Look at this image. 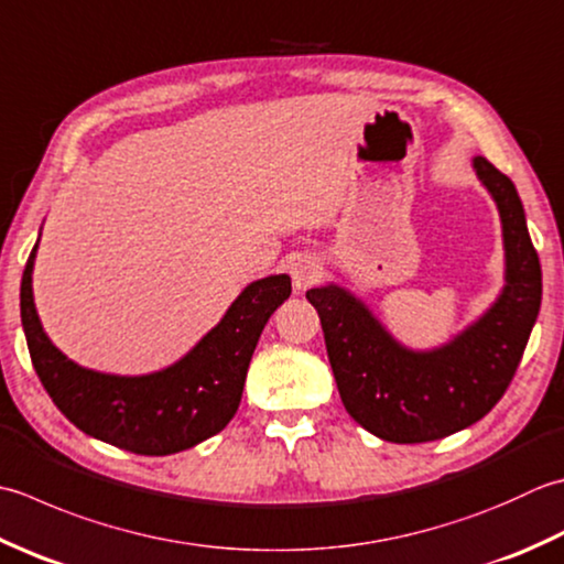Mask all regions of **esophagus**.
<instances>
[{
    "label": "esophagus",
    "instance_id": "obj_1",
    "mask_svg": "<svg viewBox=\"0 0 564 564\" xmlns=\"http://www.w3.org/2000/svg\"><path fill=\"white\" fill-rule=\"evenodd\" d=\"M291 279L295 291H305L323 279V267H319V261L313 257H297L291 263Z\"/></svg>",
    "mask_w": 564,
    "mask_h": 564
}]
</instances>
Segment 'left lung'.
<instances>
[{
  "label": "left lung",
  "mask_w": 564,
  "mask_h": 564,
  "mask_svg": "<svg viewBox=\"0 0 564 564\" xmlns=\"http://www.w3.org/2000/svg\"><path fill=\"white\" fill-rule=\"evenodd\" d=\"M479 181L499 205L506 289L491 311L435 351L401 347L355 295L325 285L305 297L319 315L347 413L389 443H433L481 421L513 381L543 297V273L509 175L484 156Z\"/></svg>",
  "instance_id": "obj_1"
}]
</instances>
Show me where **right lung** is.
<instances>
[{"mask_svg":"<svg viewBox=\"0 0 564 564\" xmlns=\"http://www.w3.org/2000/svg\"><path fill=\"white\" fill-rule=\"evenodd\" d=\"M36 247L21 275V325L43 389L75 427L134 455L163 457L217 435L235 417L261 329L291 295L289 275L247 285L223 323L173 367L109 377L77 367L43 333L31 293Z\"/></svg>","mask_w":564,"mask_h":564,"instance_id":"1","label":"right lung"}]
</instances>
